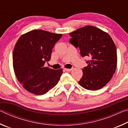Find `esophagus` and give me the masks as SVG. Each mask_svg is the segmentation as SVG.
Wrapping results in <instances>:
<instances>
[{"mask_svg": "<svg viewBox=\"0 0 128 128\" xmlns=\"http://www.w3.org/2000/svg\"><path fill=\"white\" fill-rule=\"evenodd\" d=\"M64 70L66 71V72H70L72 70V69H67V68H64Z\"/></svg>", "mask_w": 128, "mask_h": 128, "instance_id": "1", "label": "esophagus"}]
</instances>
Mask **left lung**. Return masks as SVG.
<instances>
[{
  "mask_svg": "<svg viewBox=\"0 0 128 128\" xmlns=\"http://www.w3.org/2000/svg\"><path fill=\"white\" fill-rule=\"evenodd\" d=\"M70 43L79 47L82 57L89 58L88 66L82 69L83 76L78 83L89 90L103 88L115 72L117 66L116 47L111 36L93 26L79 28L69 34Z\"/></svg>",
  "mask_w": 128,
  "mask_h": 128,
  "instance_id": "obj_1",
  "label": "left lung"
}]
</instances>
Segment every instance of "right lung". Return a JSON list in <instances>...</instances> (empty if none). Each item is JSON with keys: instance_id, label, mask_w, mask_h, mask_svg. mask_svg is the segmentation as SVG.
<instances>
[{"instance_id": "right-lung-1", "label": "right lung", "mask_w": 128, "mask_h": 128, "mask_svg": "<svg viewBox=\"0 0 128 128\" xmlns=\"http://www.w3.org/2000/svg\"><path fill=\"white\" fill-rule=\"evenodd\" d=\"M62 36L43 30H34L21 36L13 51V66L17 78L28 92L43 95L57 85L62 69L44 66L50 60L52 50Z\"/></svg>"}]
</instances>
